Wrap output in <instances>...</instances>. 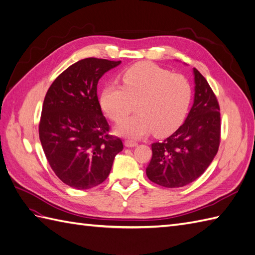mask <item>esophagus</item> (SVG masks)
<instances>
[{
    "label": "esophagus",
    "mask_w": 255,
    "mask_h": 255,
    "mask_svg": "<svg viewBox=\"0 0 255 255\" xmlns=\"http://www.w3.org/2000/svg\"><path fill=\"white\" fill-rule=\"evenodd\" d=\"M124 145H126L127 147H136L137 146V142L136 141H133V140H126V142H124Z\"/></svg>",
    "instance_id": "esophagus-1"
}]
</instances>
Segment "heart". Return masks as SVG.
Masks as SVG:
<instances>
[{
  "label": "heart",
  "mask_w": 255,
  "mask_h": 255,
  "mask_svg": "<svg viewBox=\"0 0 255 255\" xmlns=\"http://www.w3.org/2000/svg\"><path fill=\"white\" fill-rule=\"evenodd\" d=\"M122 86L108 85L101 94V106L111 120L119 122L132 112L139 115L118 124L116 132L140 138L153 131L169 135L182 126L191 102V85L182 74L151 63H139L121 74Z\"/></svg>",
  "instance_id": "b5f03b06"
}]
</instances>
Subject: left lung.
Listing matches in <instances>:
<instances>
[{
    "label": "left lung",
    "instance_id": "1",
    "mask_svg": "<svg viewBox=\"0 0 255 255\" xmlns=\"http://www.w3.org/2000/svg\"><path fill=\"white\" fill-rule=\"evenodd\" d=\"M194 105L185 122L169 137L151 145L146 174L166 188L188 185L201 176L216 156L221 138L220 106L212 89L194 68Z\"/></svg>",
    "mask_w": 255,
    "mask_h": 255
}]
</instances>
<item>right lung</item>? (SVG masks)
Masks as SVG:
<instances>
[{
	"instance_id": "obj_1",
	"label": "right lung",
	"mask_w": 255,
	"mask_h": 255,
	"mask_svg": "<svg viewBox=\"0 0 255 255\" xmlns=\"http://www.w3.org/2000/svg\"><path fill=\"white\" fill-rule=\"evenodd\" d=\"M120 64L94 57L79 60L55 79L45 95L41 144L55 174L72 188L102 184L123 149L122 140L109 134L97 97L99 79Z\"/></svg>"
}]
</instances>
